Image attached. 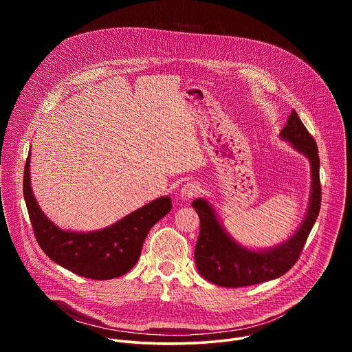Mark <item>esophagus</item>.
Here are the masks:
<instances>
[{
  "label": "esophagus",
  "mask_w": 352,
  "mask_h": 352,
  "mask_svg": "<svg viewBox=\"0 0 352 352\" xmlns=\"http://www.w3.org/2000/svg\"><path fill=\"white\" fill-rule=\"evenodd\" d=\"M200 190V185H199V182H196V181H190V182H186L182 188H181V192H179V195H181V197L184 199V200H189L190 197H193L195 195H197V192Z\"/></svg>",
  "instance_id": "obj_1"
}]
</instances>
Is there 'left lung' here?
<instances>
[{
  "instance_id": "8db88e82",
  "label": "left lung",
  "mask_w": 352,
  "mask_h": 352,
  "mask_svg": "<svg viewBox=\"0 0 352 352\" xmlns=\"http://www.w3.org/2000/svg\"><path fill=\"white\" fill-rule=\"evenodd\" d=\"M280 136L311 162L312 188L307 216L296 232L285 242L270 249L252 250L239 245L226 232L206 199L193 200L192 206L200 220L199 238L195 246L196 267L208 281L216 285L238 288L274 280L285 274L296 263L319 216L322 186L316 142L294 110Z\"/></svg>"
}]
</instances>
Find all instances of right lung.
<instances>
[{
  "instance_id": "right-lung-1",
  "label": "right lung",
  "mask_w": 352,
  "mask_h": 352,
  "mask_svg": "<svg viewBox=\"0 0 352 352\" xmlns=\"http://www.w3.org/2000/svg\"><path fill=\"white\" fill-rule=\"evenodd\" d=\"M29 168L30 153L23 174V197L40 248L53 262L86 278L110 280L128 273L140 256L150 228L173 208L171 197L162 196L103 230L64 231L38 208Z\"/></svg>"
}]
</instances>
